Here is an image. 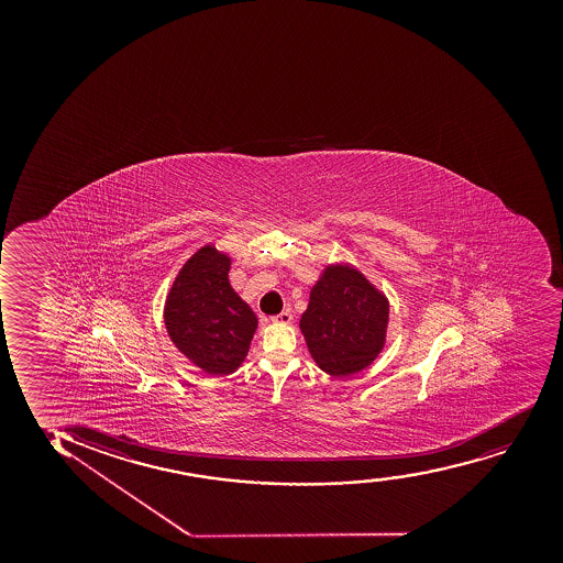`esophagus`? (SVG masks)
Instances as JSON below:
<instances>
[{
    "mask_svg": "<svg viewBox=\"0 0 563 563\" xmlns=\"http://www.w3.org/2000/svg\"><path fill=\"white\" fill-rule=\"evenodd\" d=\"M272 321H274V323L289 324L292 321V313L289 310L282 311L278 316L272 317Z\"/></svg>",
    "mask_w": 563,
    "mask_h": 563,
    "instance_id": "esophagus-1",
    "label": "esophagus"
}]
</instances>
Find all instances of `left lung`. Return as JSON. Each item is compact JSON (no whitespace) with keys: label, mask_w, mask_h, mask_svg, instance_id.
<instances>
[{"label":"left lung","mask_w":563,"mask_h":563,"mask_svg":"<svg viewBox=\"0 0 563 563\" xmlns=\"http://www.w3.org/2000/svg\"><path fill=\"white\" fill-rule=\"evenodd\" d=\"M387 324V298L350 265L324 268L300 317L313 361L336 377L368 368L385 345Z\"/></svg>","instance_id":"8db88e82"}]
</instances>
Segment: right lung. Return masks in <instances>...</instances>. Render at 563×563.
<instances>
[{"mask_svg": "<svg viewBox=\"0 0 563 563\" xmlns=\"http://www.w3.org/2000/svg\"><path fill=\"white\" fill-rule=\"evenodd\" d=\"M229 255L201 247L181 266L165 302L168 336L210 375L233 374L257 329L252 308L229 284Z\"/></svg>", "mask_w": 563, "mask_h": 563, "instance_id": "1", "label": "right lung"}]
</instances>
